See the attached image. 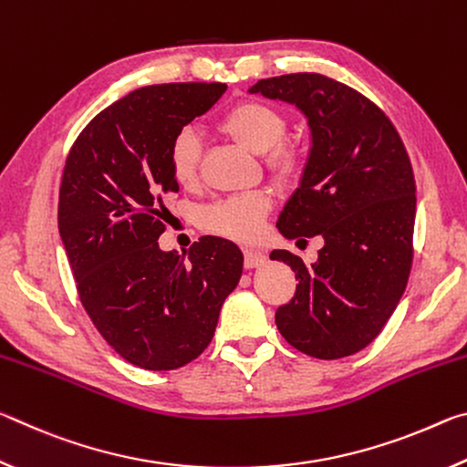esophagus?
<instances>
[{
  "mask_svg": "<svg viewBox=\"0 0 467 467\" xmlns=\"http://www.w3.org/2000/svg\"><path fill=\"white\" fill-rule=\"evenodd\" d=\"M243 255H244V267H247V270H253V267H259L267 262L264 253L255 249H244Z\"/></svg>",
  "mask_w": 467,
  "mask_h": 467,
  "instance_id": "1",
  "label": "esophagus"
}]
</instances>
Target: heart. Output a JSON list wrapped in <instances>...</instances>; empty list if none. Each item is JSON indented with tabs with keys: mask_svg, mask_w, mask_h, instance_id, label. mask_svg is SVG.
Wrapping results in <instances>:
<instances>
[{
	"mask_svg": "<svg viewBox=\"0 0 467 467\" xmlns=\"http://www.w3.org/2000/svg\"><path fill=\"white\" fill-rule=\"evenodd\" d=\"M218 130L241 141L253 152H265V164L280 175L296 169L300 152L295 144L284 140L288 119L280 109L264 100H241L220 117ZM202 140L193 130H181L169 144V169L179 185H193L202 167ZM274 197L265 189L239 193L212 203L202 212L205 231L228 236L234 241L257 239L264 228Z\"/></svg>",
	"mask_w": 467,
	"mask_h": 467,
	"instance_id": "b5f03b06",
	"label": "heart"
}]
</instances>
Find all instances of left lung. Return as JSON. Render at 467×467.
I'll list each match as a JSON object with an SVG mask.
<instances>
[{"label":"left lung","mask_w":467,"mask_h":467,"mask_svg":"<svg viewBox=\"0 0 467 467\" xmlns=\"http://www.w3.org/2000/svg\"><path fill=\"white\" fill-rule=\"evenodd\" d=\"M251 92L292 102L309 119V162L278 228L286 239L326 241L311 265L290 251L270 253L298 280L275 326L306 357H352L381 334L412 270V162L389 117L327 76L267 78Z\"/></svg>","instance_id":"left-lung-1"}]
</instances>
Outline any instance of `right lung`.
Segmentation results:
<instances>
[{"label": "right lung", "instance_id": "1", "mask_svg": "<svg viewBox=\"0 0 467 467\" xmlns=\"http://www.w3.org/2000/svg\"><path fill=\"white\" fill-rule=\"evenodd\" d=\"M226 84H154L94 117L63 167L57 223L76 290L94 327L131 365L172 370L195 360L239 284L243 253L220 236L164 253V195L177 131L223 97Z\"/></svg>", "mask_w": 467, "mask_h": 467}]
</instances>
